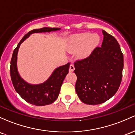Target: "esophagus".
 Wrapping results in <instances>:
<instances>
[{"label": "esophagus", "instance_id": "34e87169", "mask_svg": "<svg viewBox=\"0 0 135 135\" xmlns=\"http://www.w3.org/2000/svg\"><path fill=\"white\" fill-rule=\"evenodd\" d=\"M74 69H75L74 65L73 64H71L70 65V68H69V71H70V72H73V71L74 70Z\"/></svg>", "mask_w": 135, "mask_h": 135}]
</instances>
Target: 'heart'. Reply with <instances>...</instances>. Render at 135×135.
<instances>
[{
	"label": "heart",
	"instance_id": "heart-1",
	"mask_svg": "<svg viewBox=\"0 0 135 135\" xmlns=\"http://www.w3.org/2000/svg\"><path fill=\"white\" fill-rule=\"evenodd\" d=\"M100 42V37L97 34L81 33L72 36L66 49L70 53H76L81 58H86L91 54Z\"/></svg>",
	"mask_w": 135,
	"mask_h": 135
}]
</instances>
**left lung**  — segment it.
I'll return each instance as SVG.
<instances>
[{"instance_id": "1", "label": "left lung", "mask_w": 135, "mask_h": 135, "mask_svg": "<svg viewBox=\"0 0 135 135\" xmlns=\"http://www.w3.org/2000/svg\"><path fill=\"white\" fill-rule=\"evenodd\" d=\"M101 47H96L89 57L75 62V91L84 104L95 105L109 100L120 84L124 57L113 36L103 30Z\"/></svg>"}]
</instances>
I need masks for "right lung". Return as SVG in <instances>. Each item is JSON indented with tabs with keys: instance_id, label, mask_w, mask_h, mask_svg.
<instances>
[{
	"instance_id": "obj_1",
	"label": "right lung",
	"mask_w": 135,
	"mask_h": 135,
	"mask_svg": "<svg viewBox=\"0 0 135 135\" xmlns=\"http://www.w3.org/2000/svg\"><path fill=\"white\" fill-rule=\"evenodd\" d=\"M60 29V28L44 27L31 31L22 38L13 51L10 66V74L13 86L22 99L35 106L49 105L54 103L57 99L60 94L61 86L65 77L69 73L70 63L56 68L48 79L43 83L32 84L26 82L19 74L17 69L18 52L20 44L32 34L56 31Z\"/></svg>"
}]
</instances>
